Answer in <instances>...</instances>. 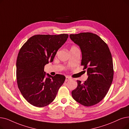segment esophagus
<instances>
[{"mask_svg":"<svg viewBox=\"0 0 129 129\" xmlns=\"http://www.w3.org/2000/svg\"><path fill=\"white\" fill-rule=\"evenodd\" d=\"M71 80V78L70 77H69V76H66V79H65V81L66 82H67V81H69V80Z\"/></svg>","mask_w":129,"mask_h":129,"instance_id":"34e87169","label":"esophagus"}]
</instances>
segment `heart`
Listing matches in <instances>:
<instances>
[{"label": "heart", "instance_id": "obj_1", "mask_svg": "<svg viewBox=\"0 0 129 129\" xmlns=\"http://www.w3.org/2000/svg\"><path fill=\"white\" fill-rule=\"evenodd\" d=\"M76 48H78L76 46H71V47L70 51H72V50H74V49H76Z\"/></svg>", "mask_w": 129, "mask_h": 129}]
</instances>
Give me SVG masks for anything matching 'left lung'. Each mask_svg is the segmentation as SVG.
<instances>
[{
  "instance_id": "8db88e82",
  "label": "left lung",
  "mask_w": 129,
  "mask_h": 129,
  "mask_svg": "<svg viewBox=\"0 0 129 129\" xmlns=\"http://www.w3.org/2000/svg\"><path fill=\"white\" fill-rule=\"evenodd\" d=\"M70 37L81 48V65L88 75L83 83L77 80V86L72 91V97L84 106L95 105L105 96L113 81V64L110 49L98 35L92 33L71 34Z\"/></svg>"
}]
</instances>
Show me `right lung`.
<instances>
[{
    "label": "right lung",
    "mask_w": 129,
    "mask_h": 129,
    "mask_svg": "<svg viewBox=\"0 0 129 129\" xmlns=\"http://www.w3.org/2000/svg\"><path fill=\"white\" fill-rule=\"evenodd\" d=\"M68 34L36 35L29 38L20 49L16 61L18 87L27 101L42 108L54 100L65 76L47 74L44 66L53 61L58 49L65 43Z\"/></svg>",
    "instance_id": "obj_1"
}]
</instances>
